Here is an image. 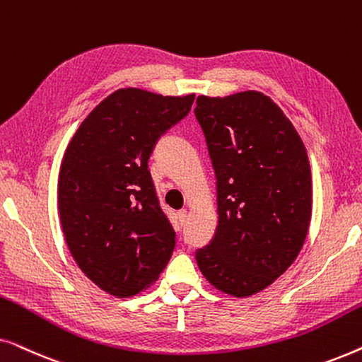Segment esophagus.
I'll return each mask as SVG.
<instances>
[{"label":"esophagus","mask_w":362,"mask_h":362,"mask_svg":"<svg viewBox=\"0 0 362 362\" xmlns=\"http://www.w3.org/2000/svg\"><path fill=\"white\" fill-rule=\"evenodd\" d=\"M177 217H180V222H181V224H185L186 219H187V211H186V209L177 211Z\"/></svg>","instance_id":"1"}]
</instances>
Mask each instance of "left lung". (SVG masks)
<instances>
[{
  "mask_svg": "<svg viewBox=\"0 0 362 362\" xmlns=\"http://www.w3.org/2000/svg\"><path fill=\"white\" fill-rule=\"evenodd\" d=\"M217 177V230L196 262L222 293L247 298L284 275L308 235L313 185L306 148L281 108L244 90L196 98Z\"/></svg>",
  "mask_w": 362,
  "mask_h": 362,
  "instance_id": "left-lung-1",
  "label": "left lung"
}]
</instances>
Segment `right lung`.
Here are the masks:
<instances>
[{"mask_svg":"<svg viewBox=\"0 0 362 362\" xmlns=\"http://www.w3.org/2000/svg\"><path fill=\"white\" fill-rule=\"evenodd\" d=\"M192 102L194 93L118 88L88 113L64 153L57 182L64 239L87 279L117 298L155 284L175 250L148 158Z\"/></svg>","mask_w":362,"mask_h":362,"instance_id":"right-lung-1","label":"right lung"}]
</instances>
